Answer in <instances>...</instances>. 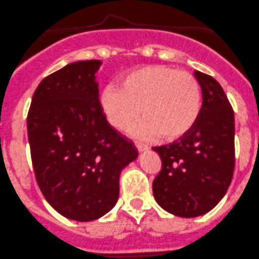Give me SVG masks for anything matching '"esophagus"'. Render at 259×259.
<instances>
[{
  "instance_id": "esophagus-1",
  "label": "esophagus",
  "mask_w": 259,
  "mask_h": 259,
  "mask_svg": "<svg viewBox=\"0 0 259 259\" xmlns=\"http://www.w3.org/2000/svg\"><path fill=\"white\" fill-rule=\"evenodd\" d=\"M136 149L139 150V152H144V151H146V150H147V147H146V146H144V145L136 144Z\"/></svg>"
}]
</instances>
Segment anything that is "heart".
I'll return each mask as SVG.
<instances>
[{"mask_svg": "<svg viewBox=\"0 0 259 259\" xmlns=\"http://www.w3.org/2000/svg\"><path fill=\"white\" fill-rule=\"evenodd\" d=\"M99 107L114 130L134 128L135 136L173 141L191 131L201 110V88L192 73L168 66L135 68L118 80V88L105 86Z\"/></svg>", "mask_w": 259, "mask_h": 259, "instance_id": "b5f03b06", "label": "heart"}]
</instances>
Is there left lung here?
Segmentation results:
<instances>
[{"instance_id": "obj_1", "label": "left lung", "mask_w": 259, "mask_h": 259, "mask_svg": "<svg viewBox=\"0 0 259 259\" xmlns=\"http://www.w3.org/2000/svg\"><path fill=\"white\" fill-rule=\"evenodd\" d=\"M202 90L196 123L181 140L152 147L161 170L152 182L156 202L179 218L207 213L221 201L235 165L234 112L220 83L194 71Z\"/></svg>"}]
</instances>
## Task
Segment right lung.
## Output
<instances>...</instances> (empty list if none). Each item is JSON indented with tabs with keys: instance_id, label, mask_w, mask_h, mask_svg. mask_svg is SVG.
Masks as SVG:
<instances>
[{
	"instance_id": "1",
	"label": "right lung",
	"mask_w": 259,
	"mask_h": 259,
	"mask_svg": "<svg viewBox=\"0 0 259 259\" xmlns=\"http://www.w3.org/2000/svg\"><path fill=\"white\" fill-rule=\"evenodd\" d=\"M99 60L78 61L41 80L31 99L28 137L36 182L65 218L93 221L119 196V176L139 152L99 107Z\"/></svg>"
}]
</instances>
